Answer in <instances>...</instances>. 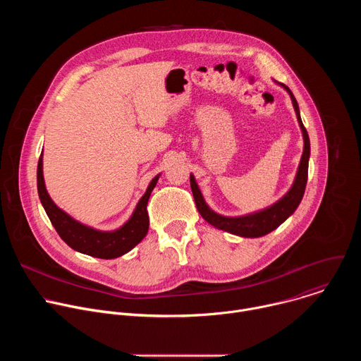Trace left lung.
<instances>
[{
  "mask_svg": "<svg viewBox=\"0 0 361 361\" xmlns=\"http://www.w3.org/2000/svg\"><path fill=\"white\" fill-rule=\"evenodd\" d=\"M281 85L287 90V92L291 97L293 106H294V110H295V116H297L300 128L302 131V138H304V151H302L301 161H300V166H298V171H297L294 184L290 188V191L280 201H277L274 205H271V207H269L263 212L243 216V217H224V216H220V214L214 213L209 207V205L205 204V201L201 195V191H200V188H198L195 180H194V176H190L191 191H192V195H194L197 210L205 221H207L212 226H214L216 228L228 231V233L235 234V235L250 237V238L266 235V234L271 233L273 230H276L283 221H286L295 212V209L298 207V204H300V201L304 195L307 177H308V159H310V140H308L307 130L302 126L297 99L294 98V95H293V92L290 91L288 87H286L284 84H281Z\"/></svg>",
  "mask_w": 361,
  "mask_h": 361,
  "instance_id": "obj_1",
  "label": "left lung"
}]
</instances>
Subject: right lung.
Instances as JSON below:
<instances>
[{"instance_id":"obj_1","label":"right lung","mask_w":361,"mask_h":361,"mask_svg":"<svg viewBox=\"0 0 361 361\" xmlns=\"http://www.w3.org/2000/svg\"><path fill=\"white\" fill-rule=\"evenodd\" d=\"M157 180L159 176L151 180L145 194L138 201L131 219L121 228L116 231H98L71 219L67 213L60 210L54 201L49 198L42 177V154L39 156L37 167L38 195L51 224L54 226L59 235L75 251L97 257V259L107 260L116 259V257L128 252L145 237L149 223L147 202L151 191L157 184Z\"/></svg>"}]
</instances>
